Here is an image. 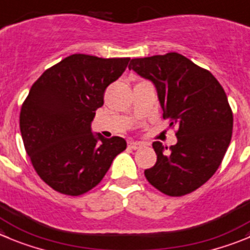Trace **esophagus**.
Masks as SVG:
<instances>
[{"label":"esophagus","instance_id":"obj_1","mask_svg":"<svg viewBox=\"0 0 250 250\" xmlns=\"http://www.w3.org/2000/svg\"><path fill=\"white\" fill-rule=\"evenodd\" d=\"M142 146H143V144H142V143H139V142H133V141L128 142V148H130V149H134V150H136V149H139V148H142Z\"/></svg>","mask_w":250,"mask_h":250}]
</instances>
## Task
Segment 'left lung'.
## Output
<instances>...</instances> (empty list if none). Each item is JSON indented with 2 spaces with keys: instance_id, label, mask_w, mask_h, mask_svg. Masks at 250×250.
<instances>
[{
  "instance_id": "obj_1",
  "label": "left lung",
  "mask_w": 250,
  "mask_h": 250,
  "mask_svg": "<svg viewBox=\"0 0 250 250\" xmlns=\"http://www.w3.org/2000/svg\"><path fill=\"white\" fill-rule=\"evenodd\" d=\"M128 67L154 83L163 118L178 129L175 146L153 143L157 163L146 180L167 196L188 195L212 178L230 143L227 95L208 70L179 53L132 59Z\"/></svg>"
}]
</instances>
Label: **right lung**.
Here are the masks:
<instances>
[{"mask_svg":"<svg viewBox=\"0 0 250 250\" xmlns=\"http://www.w3.org/2000/svg\"><path fill=\"white\" fill-rule=\"evenodd\" d=\"M129 58L72 54L49 67L30 87L21 108L24 148L42 180L64 195L79 196L99 185L127 143L91 132L107 86Z\"/></svg>","mask_w":250,"mask_h":250,"instance_id":"1","label":"right lung"}]
</instances>
